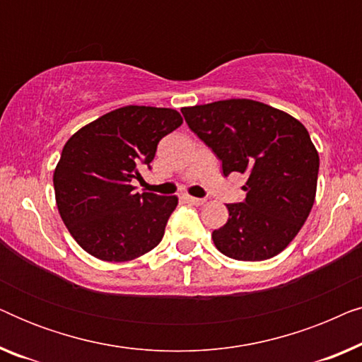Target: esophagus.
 <instances>
[{
  "label": "esophagus",
  "mask_w": 362,
  "mask_h": 362,
  "mask_svg": "<svg viewBox=\"0 0 362 362\" xmlns=\"http://www.w3.org/2000/svg\"><path fill=\"white\" fill-rule=\"evenodd\" d=\"M186 202H189V204H194V206H201L204 204V199H201V197H192V196H185L182 197Z\"/></svg>",
  "instance_id": "obj_1"
}]
</instances>
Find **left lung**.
<instances>
[{
	"label": "left lung",
	"instance_id": "1",
	"mask_svg": "<svg viewBox=\"0 0 362 362\" xmlns=\"http://www.w3.org/2000/svg\"><path fill=\"white\" fill-rule=\"evenodd\" d=\"M187 127L216 153L222 173L247 175L242 202L212 232L217 250L259 262L280 254L305 224L316 196L320 156L310 133L288 113L249 98L181 108Z\"/></svg>",
	"mask_w": 362,
	"mask_h": 362
}]
</instances>
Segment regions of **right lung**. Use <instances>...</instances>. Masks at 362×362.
Returning a JSON list of instances; mask_svg holds the SVG:
<instances>
[{"label":"right lung","mask_w":362,"mask_h":362,"mask_svg":"<svg viewBox=\"0 0 362 362\" xmlns=\"http://www.w3.org/2000/svg\"><path fill=\"white\" fill-rule=\"evenodd\" d=\"M181 123L173 108L127 105L69 138L54 191L59 214L83 250L105 262H128L160 244L177 197L140 194L132 181Z\"/></svg>","instance_id":"1"}]
</instances>
